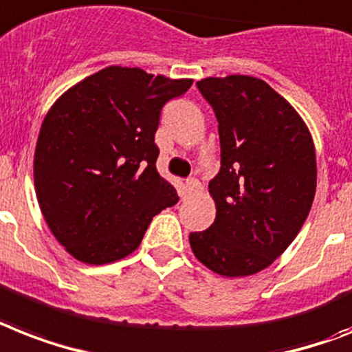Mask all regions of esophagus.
Wrapping results in <instances>:
<instances>
[{
  "label": "esophagus",
  "instance_id": "1",
  "mask_svg": "<svg viewBox=\"0 0 352 352\" xmlns=\"http://www.w3.org/2000/svg\"><path fill=\"white\" fill-rule=\"evenodd\" d=\"M197 188H199V181H197V179H186L184 186H182V197H184V199L186 197H190Z\"/></svg>",
  "mask_w": 352,
  "mask_h": 352
}]
</instances>
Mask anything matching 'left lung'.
<instances>
[{
    "instance_id": "1",
    "label": "left lung",
    "mask_w": 352,
    "mask_h": 352,
    "mask_svg": "<svg viewBox=\"0 0 352 352\" xmlns=\"http://www.w3.org/2000/svg\"><path fill=\"white\" fill-rule=\"evenodd\" d=\"M219 121L221 171L210 182L215 222L190 233L206 267L222 276L265 270L295 241L316 191V155L296 110L262 79L197 82Z\"/></svg>"
}]
</instances>
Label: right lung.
<instances>
[{"mask_svg": "<svg viewBox=\"0 0 352 352\" xmlns=\"http://www.w3.org/2000/svg\"><path fill=\"white\" fill-rule=\"evenodd\" d=\"M191 79L108 67L63 94L37 137L41 213L74 258L101 265L139 248L151 219L177 204L155 168L161 110Z\"/></svg>", "mask_w": 352, "mask_h": 352, "instance_id": "obj_1", "label": "right lung"}]
</instances>
